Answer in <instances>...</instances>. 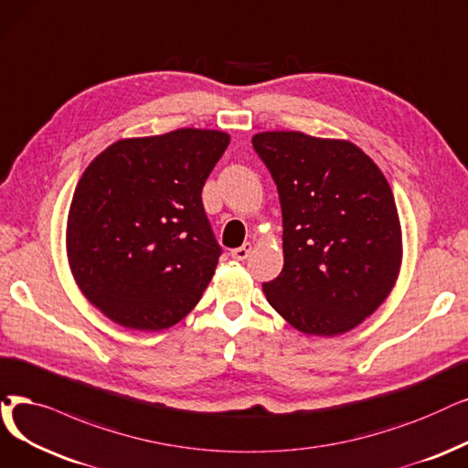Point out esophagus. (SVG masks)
Masks as SVG:
<instances>
[{
    "label": "esophagus",
    "mask_w": 468,
    "mask_h": 468,
    "mask_svg": "<svg viewBox=\"0 0 468 468\" xmlns=\"http://www.w3.org/2000/svg\"><path fill=\"white\" fill-rule=\"evenodd\" d=\"M250 251H251V244H244L241 248L232 250L230 255H232V259H236V261H244V259H248Z\"/></svg>",
    "instance_id": "esophagus-1"
}]
</instances>
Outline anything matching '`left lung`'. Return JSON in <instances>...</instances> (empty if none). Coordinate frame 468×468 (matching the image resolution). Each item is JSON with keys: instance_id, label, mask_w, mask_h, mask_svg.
<instances>
[{"instance_id": "left-lung-1", "label": "left lung", "mask_w": 468, "mask_h": 468, "mask_svg": "<svg viewBox=\"0 0 468 468\" xmlns=\"http://www.w3.org/2000/svg\"><path fill=\"white\" fill-rule=\"evenodd\" d=\"M282 209L284 267L269 303L303 334L335 335L375 313L401 265L394 194L357 145L303 133L251 138Z\"/></svg>"}]
</instances>
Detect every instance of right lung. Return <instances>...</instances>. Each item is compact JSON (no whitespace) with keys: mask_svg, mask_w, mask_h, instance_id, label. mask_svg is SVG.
<instances>
[{"mask_svg":"<svg viewBox=\"0 0 468 468\" xmlns=\"http://www.w3.org/2000/svg\"><path fill=\"white\" fill-rule=\"evenodd\" d=\"M229 142L197 128L121 140L84 171L67 253L82 293L111 321L157 332L201 299L222 253L201 190Z\"/></svg>","mask_w":468,"mask_h":468,"instance_id":"obj_1","label":"right lung"}]
</instances>
